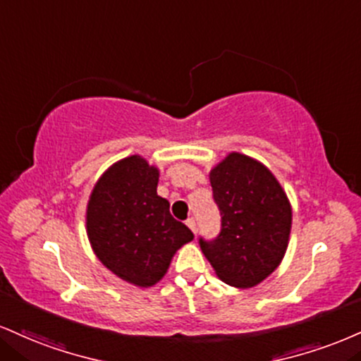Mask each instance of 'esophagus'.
<instances>
[{
    "label": "esophagus",
    "mask_w": 361,
    "mask_h": 361,
    "mask_svg": "<svg viewBox=\"0 0 361 361\" xmlns=\"http://www.w3.org/2000/svg\"><path fill=\"white\" fill-rule=\"evenodd\" d=\"M186 225H188V228L192 230L193 233L197 232V225H195V219H188V220H186Z\"/></svg>",
    "instance_id": "34e87169"
}]
</instances>
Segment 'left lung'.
<instances>
[{
	"label": "left lung",
	"instance_id": "1",
	"mask_svg": "<svg viewBox=\"0 0 361 361\" xmlns=\"http://www.w3.org/2000/svg\"><path fill=\"white\" fill-rule=\"evenodd\" d=\"M208 176L222 230L212 242L200 238V247L224 282L254 288L279 267L288 250L293 225L288 195L271 169L235 151Z\"/></svg>",
	"mask_w": 361,
	"mask_h": 361
}]
</instances>
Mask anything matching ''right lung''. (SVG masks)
<instances>
[{
  "label": "right lung",
  "instance_id": "1",
  "mask_svg": "<svg viewBox=\"0 0 361 361\" xmlns=\"http://www.w3.org/2000/svg\"><path fill=\"white\" fill-rule=\"evenodd\" d=\"M159 169L133 154L109 166L94 185L85 212L90 247L112 274L137 288H151L166 274L192 230L169 214L156 192Z\"/></svg>",
  "mask_w": 361,
  "mask_h": 361
}]
</instances>
